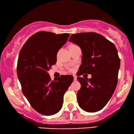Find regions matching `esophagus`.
I'll return each instance as SVG.
<instances>
[{"instance_id": "obj_1", "label": "esophagus", "mask_w": 134, "mask_h": 134, "mask_svg": "<svg viewBox=\"0 0 134 134\" xmlns=\"http://www.w3.org/2000/svg\"><path fill=\"white\" fill-rule=\"evenodd\" d=\"M73 78H74V79H73V80H74V81H76V80H77V78H76V75H73Z\"/></svg>"}]
</instances>
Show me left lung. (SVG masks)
Masks as SVG:
<instances>
[{
  "instance_id": "8db88e82",
  "label": "left lung",
  "mask_w": 134,
  "mask_h": 134,
  "mask_svg": "<svg viewBox=\"0 0 134 134\" xmlns=\"http://www.w3.org/2000/svg\"><path fill=\"white\" fill-rule=\"evenodd\" d=\"M69 41L82 51L78 76L92 75L90 79L77 78L81 86L77 93L78 104L86 112H98L107 104L117 85L120 66L117 50L112 42L94 32L73 34Z\"/></svg>"
}]
</instances>
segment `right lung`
<instances>
[{
	"label": "right lung",
	"instance_id": "add662e5",
	"mask_svg": "<svg viewBox=\"0 0 134 134\" xmlns=\"http://www.w3.org/2000/svg\"><path fill=\"white\" fill-rule=\"evenodd\" d=\"M69 36L37 32L28 39L19 54L17 74L22 93L32 107L44 115H52L61 110L64 95L73 82L71 75H62L52 81L47 73L56 63L58 52Z\"/></svg>",
	"mask_w": 134,
	"mask_h": 134
}]
</instances>
